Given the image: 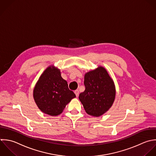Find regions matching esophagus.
Listing matches in <instances>:
<instances>
[{"label": "esophagus", "mask_w": 156, "mask_h": 156, "mask_svg": "<svg viewBox=\"0 0 156 156\" xmlns=\"http://www.w3.org/2000/svg\"><path fill=\"white\" fill-rule=\"evenodd\" d=\"M75 95H76V97H78V95H79V91H78V90H75Z\"/></svg>", "instance_id": "34e87169"}]
</instances>
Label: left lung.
<instances>
[{
	"mask_svg": "<svg viewBox=\"0 0 156 156\" xmlns=\"http://www.w3.org/2000/svg\"><path fill=\"white\" fill-rule=\"evenodd\" d=\"M86 89L79 95L86 112L100 117L112 107L116 95L114 82L107 70L99 66L84 75Z\"/></svg>",
	"mask_w": 156,
	"mask_h": 156,
	"instance_id": "1",
	"label": "left lung"
}]
</instances>
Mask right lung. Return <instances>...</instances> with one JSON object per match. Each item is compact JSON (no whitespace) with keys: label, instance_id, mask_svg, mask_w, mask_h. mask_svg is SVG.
I'll list each match as a JSON object with an SVG mask.
<instances>
[{"label":"right lung","instance_id":"right-lung-1","mask_svg":"<svg viewBox=\"0 0 156 156\" xmlns=\"http://www.w3.org/2000/svg\"><path fill=\"white\" fill-rule=\"evenodd\" d=\"M33 98L38 108L51 116L61 114L66 106L76 97L59 69L48 66L41 74L33 89Z\"/></svg>","mask_w":156,"mask_h":156}]
</instances>
